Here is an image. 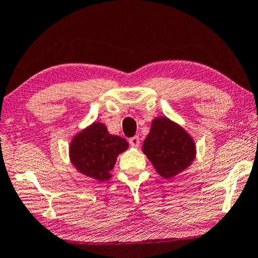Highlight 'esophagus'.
Returning <instances> with one entry per match:
<instances>
[{
    "label": "esophagus",
    "mask_w": 258,
    "mask_h": 258,
    "mask_svg": "<svg viewBox=\"0 0 258 258\" xmlns=\"http://www.w3.org/2000/svg\"><path fill=\"white\" fill-rule=\"evenodd\" d=\"M139 137L138 136H134L129 139V144L132 145L133 147H138L139 146Z\"/></svg>",
    "instance_id": "esophagus-1"
}]
</instances>
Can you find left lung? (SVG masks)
Returning a JSON list of instances; mask_svg holds the SVG:
<instances>
[{
  "label": "left lung",
  "instance_id": "1",
  "mask_svg": "<svg viewBox=\"0 0 258 258\" xmlns=\"http://www.w3.org/2000/svg\"><path fill=\"white\" fill-rule=\"evenodd\" d=\"M143 152L160 176L171 178L191 164L196 158V145L183 128L162 116L152 122Z\"/></svg>",
  "mask_w": 258,
  "mask_h": 258
}]
</instances>
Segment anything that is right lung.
<instances>
[{
    "instance_id": "obj_1",
    "label": "right lung",
    "mask_w": 258,
    "mask_h": 258,
    "mask_svg": "<svg viewBox=\"0 0 258 258\" xmlns=\"http://www.w3.org/2000/svg\"><path fill=\"white\" fill-rule=\"evenodd\" d=\"M128 149V143L109 135L106 126L95 122L73 138L70 147L71 161L83 175L97 180H107L117 155Z\"/></svg>"
}]
</instances>
